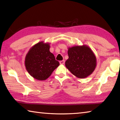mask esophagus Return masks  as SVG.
<instances>
[{
  "instance_id": "obj_1",
  "label": "esophagus",
  "mask_w": 120,
  "mask_h": 120,
  "mask_svg": "<svg viewBox=\"0 0 120 120\" xmlns=\"http://www.w3.org/2000/svg\"><path fill=\"white\" fill-rule=\"evenodd\" d=\"M59 62H60V64H64L65 61H64V60L60 61Z\"/></svg>"
}]
</instances>
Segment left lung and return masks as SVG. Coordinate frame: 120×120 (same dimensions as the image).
Masks as SVG:
<instances>
[{
	"label": "left lung",
	"mask_w": 120,
	"mask_h": 120,
	"mask_svg": "<svg viewBox=\"0 0 120 120\" xmlns=\"http://www.w3.org/2000/svg\"><path fill=\"white\" fill-rule=\"evenodd\" d=\"M69 58L65 62L68 69L79 78L91 75L96 66V58L88 46H74L69 48Z\"/></svg>",
	"instance_id": "8db88e82"
}]
</instances>
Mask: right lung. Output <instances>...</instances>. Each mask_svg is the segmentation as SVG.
Returning <instances> with one entry per match:
<instances>
[{"instance_id": "add662e5", "label": "right lung", "mask_w": 120, "mask_h": 120, "mask_svg": "<svg viewBox=\"0 0 120 120\" xmlns=\"http://www.w3.org/2000/svg\"><path fill=\"white\" fill-rule=\"evenodd\" d=\"M26 70L38 80H44L59 66L53 54L50 51V44L38 42L30 49L25 60Z\"/></svg>"}]
</instances>
